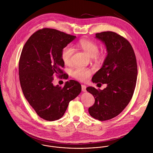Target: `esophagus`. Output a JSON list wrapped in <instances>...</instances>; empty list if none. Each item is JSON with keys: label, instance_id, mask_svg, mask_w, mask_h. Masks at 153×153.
Returning <instances> with one entry per match:
<instances>
[{"label": "esophagus", "instance_id": "1", "mask_svg": "<svg viewBox=\"0 0 153 153\" xmlns=\"http://www.w3.org/2000/svg\"><path fill=\"white\" fill-rule=\"evenodd\" d=\"M81 87H82V92H86V86L85 85H82Z\"/></svg>", "mask_w": 153, "mask_h": 153}]
</instances>
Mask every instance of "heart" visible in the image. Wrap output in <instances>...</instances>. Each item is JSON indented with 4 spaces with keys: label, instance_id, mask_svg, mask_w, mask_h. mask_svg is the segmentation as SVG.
<instances>
[{
    "label": "heart",
    "instance_id": "1",
    "mask_svg": "<svg viewBox=\"0 0 153 153\" xmlns=\"http://www.w3.org/2000/svg\"><path fill=\"white\" fill-rule=\"evenodd\" d=\"M77 45L91 57L97 56L99 52L98 45L95 42L89 40L81 39ZM74 51V48L71 45H66L63 48L61 53V58L65 65H70L71 64ZM91 74L92 71L90 69L83 67H76L72 72L73 77L81 81H86L89 78Z\"/></svg>",
    "mask_w": 153,
    "mask_h": 153
}]
</instances>
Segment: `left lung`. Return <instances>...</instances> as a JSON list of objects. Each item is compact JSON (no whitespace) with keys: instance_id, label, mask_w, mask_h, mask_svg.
I'll return each instance as SVG.
<instances>
[{"instance_id":"left-lung-1","label":"left lung","mask_w":153,"mask_h":153,"mask_svg":"<svg viewBox=\"0 0 153 153\" xmlns=\"http://www.w3.org/2000/svg\"><path fill=\"white\" fill-rule=\"evenodd\" d=\"M95 38L105 44L107 55L92 81L106 84L107 87L87 88L95 100L88 111L93 118L105 121L120 114L130 102L137 82V65L132 47L124 37L107 31L96 33Z\"/></svg>"}]
</instances>
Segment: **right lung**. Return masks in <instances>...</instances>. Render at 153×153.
<instances>
[{
  "label": "right lung",
  "instance_id": "obj_1",
  "mask_svg": "<svg viewBox=\"0 0 153 153\" xmlns=\"http://www.w3.org/2000/svg\"><path fill=\"white\" fill-rule=\"evenodd\" d=\"M76 38L53 29L44 28L34 33L25 44L19 62V81L25 98L36 114L46 121L61 118L69 102L81 92L74 80L64 87L53 85L54 74L67 79L61 68L63 48Z\"/></svg>",
  "mask_w": 153,
  "mask_h": 153
}]
</instances>
